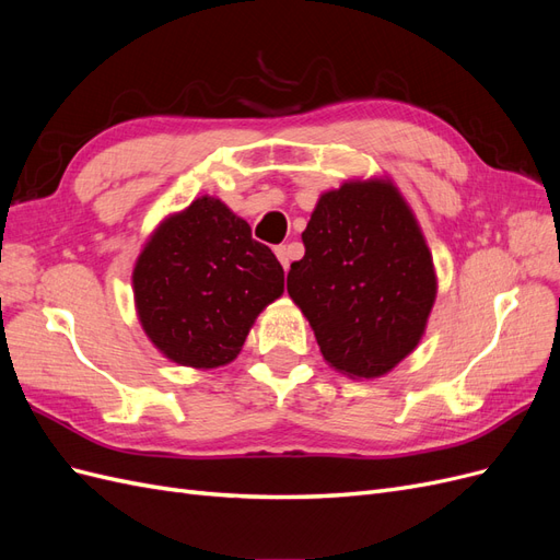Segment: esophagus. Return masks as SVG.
Masks as SVG:
<instances>
[{
  "label": "esophagus",
  "instance_id": "obj_1",
  "mask_svg": "<svg viewBox=\"0 0 560 560\" xmlns=\"http://www.w3.org/2000/svg\"><path fill=\"white\" fill-rule=\"evenodd\" d=\"M276 257H278V261L282 264V268H284V270L290 268V261H292L290 245H278V247H276Z\"/></svg>",
  "mask_w": 560,
  "mask_h": 560
}]
</instances>
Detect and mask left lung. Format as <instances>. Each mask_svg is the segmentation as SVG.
<instances>
[{"label": "left lung", "instance_id": "left-lung-1", "mask_svg": "<svg viewBox=\"0 0 560 560\" xmlns=\"http://www.w3.org/2000/svg\"><path fill=\"white\" fill-rule=\"evenodd\" d=\"M287 292L311 322L322 358L350 378H378L420 343L436 273L409 202L389 179L325 191L301 233Z\"/></svg>", "mask_w": 560, "mask_h": 560}]
</instances>
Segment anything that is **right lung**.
Returning <instances> with one entry per match:
<instances>
[{
  "label": "right lung",
  "instance_id": "right-lung-1",
  "mask_svg": "<svg viewBox=\"0 0 560 560\" xmlns=\"http://www.w3.org/2000/svg\"><path fill=\"white\" fill-rule=\"evenodd\" d=\"M282 292L276 254L212 196L165 217L132 268L135 308L149 341L194 369L238 358L254 319Z\"/></svg>",
  "mask_w": 560,
  "mask_h": 560
}]
</instances>
